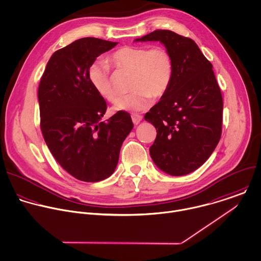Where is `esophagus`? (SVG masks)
Here are the masks:
<instances>
[{
    "mask_svg": "<svg viewBox=\"0 0 261 261\" xmlns=\"http://www.w3.org/2000/svg\"><path fill=\"white\" fill-rule=\"evenodd\" d=\"M142 119H143V117L141 115H139L137 113L132 114V120H133L134 124H139L142 121Z\"/></svg>",
    "mask_w": 261,
    "mask_h": 261,
    "instance_id": "1",
    "label": "esophagus"
}]
</instances>
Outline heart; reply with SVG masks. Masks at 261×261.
Returning <instances> with one entry per match:
<instances>
[{"label": "heart", "instance_id": "1", "mask_svg": "<svg viewBox=\"0 0 261 261\" xmlns=\"http://www.w3.org/2000/svg\"><path fill=\"white\" fill-rule=\"evenodd\" d=\"M109 61L120 70L132 71L129 95L119 98L117 111L141 112L152 104V100L163 97L168 91L173 64L169 52L163 47L123 46L115 50ZM89 80L97 93L109 102H114L117 92L112 84V70L107 61L97 60L89 68Z\"/></svg>", "mask_w": 261, "mask_h": 261}]
</instances>
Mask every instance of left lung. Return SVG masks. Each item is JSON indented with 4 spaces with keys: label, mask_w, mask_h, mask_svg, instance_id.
<instances>
[{
    "label": "left lung",
    "mask_w": 261,
    "mask_h": 261,
    "mask_svg": "<svg viewBox=\"0 0 261 261\" xmlns=\"http://www.w3.org/2000/svg\"><path fill=\"white\" fill-rule=\"evenodd\" d=\"M135 41H159L171 56L170 87L145 120L157 130L150 147L154 163L170 175L188 174L210 157L221 136L223 103L212 64L192 39L171 31L157 30Z\"/></svg>",
    "instance_id": "8db88e82"
}]
</instances>
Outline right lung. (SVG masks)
<instances>
[{
  "label": "right lung",
  "mask_w": 261,
  "mask_h": 261,
  "mask_svg": "<svg viewBox=\"0 0 261 261\" xmlns=\"http://www.w3.org/2000/svg\"><path fill=\"white\" fill-rule=\"evenodd\" d=\"M117 44L80 39L51 56L40 82L45 142L62 168L83 181L103 180L114 172L121 145L134 127L125 111L102 121L107 104L88 75L96 58Z\"/></svg>",
  "instance_id": "right-lung-1"
}]
</instances>
